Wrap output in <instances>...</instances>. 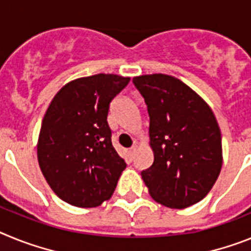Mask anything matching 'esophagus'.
<instances>
[{"instance_id": "1", "label": "esophagus", "mask_w": 251, "mask_h": 251, "mask_svg": "<svg viewBox=\"0 0 251 251\" xmlns=\"http://www.w3.org/2000/svg\"><path fill=\"white\" fill-rule=\"evenodd\" d=\"M135 151H136V145H134V147H131V148H130V149L127 150V152H128V156H130V159H132V158H134V155H135Z\"/></svg>"}]
</instances>
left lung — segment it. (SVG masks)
<instances>
[{"label":"left lung","mask_w":251,"mask_h":251,"mask_svg":"<svg viewBox=\"0 0 251 251\" xmlns=\"http://www.w3.org/2000/svg\"><path fill=\"white\" fill-rule=\"evenodd\" d=\"M150 117L151 167L141 172L158 203L186 208L203 200L222 167L221 131L210 106L178 78L134 77Z\"/></svg>","instance_id":"1"}]
</instances>
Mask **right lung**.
I'll return each instance as SVG.
<instances>
[{
    "mask_svg": "<svg viewBox=\"0 0 251 251\" xmlns=\"http://www.w3.org/2000/svg\"><path fill=\"white\" fill-rule=\"evenodd\" d=\"M130 82L117 74H95L60 88L41 123L38 160L60 200L97 207L110 200L126 163L111 141L110 103Z\"/></svg>",
    "mask_w": 251,
    "mask_h": 251,
    "instance_id": "right-lung-1",
    "label": "right lung"
}]
</instances>
